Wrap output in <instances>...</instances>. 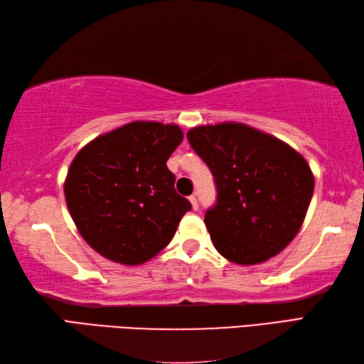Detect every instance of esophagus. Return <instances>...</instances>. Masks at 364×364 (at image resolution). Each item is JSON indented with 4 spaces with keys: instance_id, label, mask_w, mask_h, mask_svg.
I'll list each match as a JSON object with an SVG mask.
<instances>
[{
    "instance_id": "1",
    "label": "esophagus",
    "mask_w": 364,
    "mask_h": 364,
    "mask_svg": "<svg viewBox=\"0 0 364 364\" xmlns=\"http://www.w3.org/2000/svg\"><path fill=\"white\" fill-rule=\"evenodd\" d=\"M189 202L192 203V208H194V210H197V208H198V202H197L196 194H192V196L189 197Z\"/></svg>"
}]
</instances>
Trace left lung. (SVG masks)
I'll list each match as a JSON object with an SVG mask.
<instances>
[{
	"instance_id": "left-lung-1",
	"label": "left lung",
	"mask_w": 364,
	"mask_h": 364,
	"mask_svg": "<svg viewBox=\"0 0 364 364\" xmlns=\"http://www.w3.org/2000/svg\"><path fill=\"white\" fill-rule=\"evenodd\" d=\"M188 141L214 176L218 196L205 225L218 252L236 264L280 253L299 233L314 191L301 154L242 123L198 127Z\"/></svg>"
}]
</instances>
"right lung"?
Masks as SVG:
<instances>
[{
    "label": "right lung",
    "instance_id": "obj_1",
    "mask_svg": "<svg viewBox=\"0 0 364 364\" xmlns=\"http://www.w3.org/2000/svg\"><path fill=\"white\" fill-rule=\"evenodd\" d=\"M183 141L176 125L133 122L76 154L64 184L76 228L105 258L141 264L172 241L191 202L176 194L167 159Z\"/></svg>",
    "mask_w": 364,
    "mask_h": 364
}]
</instances>
